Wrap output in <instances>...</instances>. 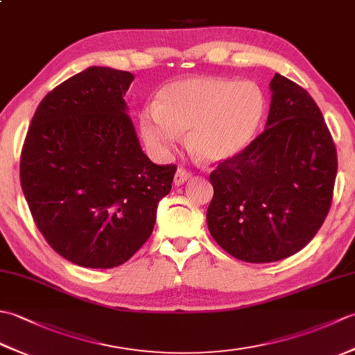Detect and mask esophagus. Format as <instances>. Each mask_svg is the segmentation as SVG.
<instances>
[{"instance_id": "esophagus-1", "label": "esophagus", "mask_w": 355, "mask_h": 355, "mask_svg": "<svg viewBox=\"0 0 355 355\" xmlns=\"http://www.w3.org/2000/svg\"><path fill=\"white\" fill-rule=\"evenodd\" d=\"M191 178H192V173H191V172H187V171L180 168V169H177L175 175H173V184H175V186H182V184L189 182Z\"/></svg>"}]
</instances>
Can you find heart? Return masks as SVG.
Masks as SVG:
<instances>
[{
  "instance_id": "b5f03b06",
  "label": "heart",
  "mask_w": 355,
  "mask_h": 355,
  "mask_svg": "<svg viewBox=\"0 0 355 355\" xmlns=\"http://www.w3.org/2000/svg\"><path fill=\"white\" fill-rule=\"evenodd\" d=\"M261 88L248 80L195 76L171 82L157 93L154 108L140 112V131L154 153L175 148L180 134L198 162L220 164L252 145L266 116Z\"/></svg>"
}]
</instances>
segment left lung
Segmentation results:
<instances>
[{"label": "left lung", "mask_w": 355, "mask_h": 355, "mask_svg": "<svg viewBox=\"0 0 355 355\" xmlns=\"http://www.w3.org/2000/svg\"><path fill=\"white\" fill-rule=\"evenodd\" d=\"M266 130L239 157L210 173V235L245 262L297 253L325 221L337 153L313 97L281 74L270 82Z\"/></svg>", "instance_id": "obj_1"}]
</instances>
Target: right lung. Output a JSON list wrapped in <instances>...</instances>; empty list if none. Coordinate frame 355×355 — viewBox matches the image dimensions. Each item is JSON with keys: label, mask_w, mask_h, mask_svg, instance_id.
<instances>
[{"label": "right lung", "mask_w": 355, "mask_h": 355, "mask_svg": "<svg viewBox=\"0 0 355 355\" xmlns=\"http://www.w3.org/2000/svg\"><path fill=\"white\" fill-rule=\"evenodd\" d=\"M132 80L110 67L74 74L44 97L22 146L21 187L37 229L80 267L130 259L177 171L143 153L123 99Z\"/></svg>", "instance_id": "right-lung-1"}]
</instances>
